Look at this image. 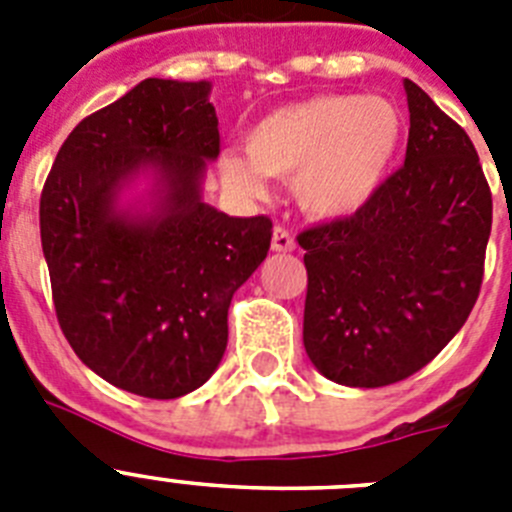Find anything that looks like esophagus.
<instances>
[{
	"label": "esophagus",
	"mask_w": 512,
	"mask_h": 512,
	"mask_svg": "<svg viewBox=\"0 0 512 512\" xmlns=\"http://www.w3.org/2000/svg\"><path fill=\"white\" fill-rule=\"evenodd\" d=\"M271 251H295V238H292V233L287 228H274V233H271Z\"/></svg>",
	"instance_id": "34e87169"
}]
</instances>
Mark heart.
Listing matches in <instances>:
<instances>
[{"instance_id":"b5f03b06","label":"heart","mask_w":512,"mask_h":512,"mask_svg":"<svg viewBox=\"0 0 512 512\" xmlns=\"http://www.w3.org/2000/svg\"><path fill=\"white\" fill-rule=\"evenodd\" d=\"M395 104L361 94H320L266 112L246 130V153L223 148L217 171L243 197L264 192V174L289 179L312 217H346L374 200L400 151Z\"/></svg>"}]
</instances>
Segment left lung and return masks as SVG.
Instances as JSON below:
<instances>
[{
	"instance_id": "left-lung-1",
	"label": "left lung",
	"mask_w": 512,
	"mask_h": 512,
	"mask_svg": "<svg viewBox=\"0 0 512 512\" xmlns=\"http://www.w3.org/2000/svg\"><path fill=\"white\" fill-rule=\"evenodd\" d=\"M405 166L351 217L300 233L302 341L330 382L384 387L423 369L467 323L492 228V194L464 130L405 79Z\"/></svg>"
}]
</instances>
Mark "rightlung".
Here are the masks:
<instances>
[{"instance_id":"add662e5","label":"right lung","mask_w":512,"mask_h":512,"mask_svg":"<svg viewBox=\"0 0 512 512\" xmlns=\"http://www.w3.org/2000/svg\"><path fill=\"white\" fill-rule=\"evenodd\" d=\"M210 81L146 79L71 130L40 194L63 336L104 382L194 392L228 346V307L266 259L271 220L202 197L220 153ZM140 181L146 193L133 195Z\"/></svg>"}]
</instances>
